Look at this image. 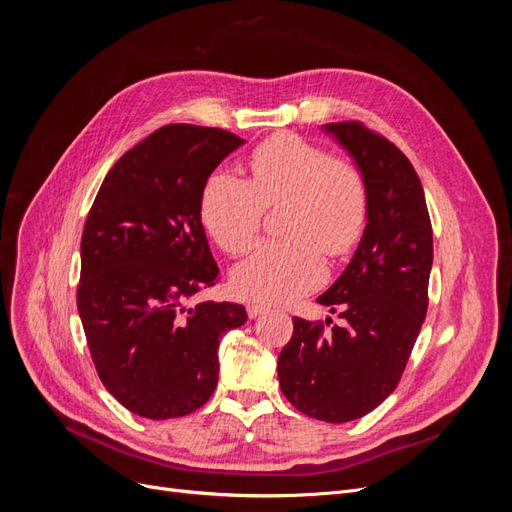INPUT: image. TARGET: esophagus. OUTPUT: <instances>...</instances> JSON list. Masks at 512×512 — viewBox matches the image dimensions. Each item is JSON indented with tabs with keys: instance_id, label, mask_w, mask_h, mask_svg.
I'll list each match as a JSON object with an SVG mask.
<instances>
[{
	"instance_id": "obj_1",
	"label": "esophagus",
	"mask_w": 512,
	"mask_h": 512,
	"mask_svg": "<svg viewBox=\"0 0 512 512\" xmlns=\"http://www.w3.org/2000/svg\"><path fill=\"white\" fill-rule=\"evenodd\" d=\"M267 309L269 307L260 305V303H247V314H250V318H258L262 314H267Z\"/></svg>"
}]
</instances>
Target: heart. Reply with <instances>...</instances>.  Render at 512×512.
<instances>
[{"mask_svg": "<svg viewBox=\"0 0 512 512\" xmlns=\"http://www.w3.org/2000/svg\"><path fill=\"white\" fill-rule=\"evenodd\" d=\"M250 179L215 170L200 192V220L228 254L252 247L262 207L286 200L284 239L265 241L232 271V288L252 303L277 305L322 280L320 247L329 256L350 252L367 220V185L359 168L333 160L320 145L277 134L247 158Z\"/></svg>", "mask_w": 512, "mask_h": 512, "instance_id": "1", "label": "heart"}]
</instances>
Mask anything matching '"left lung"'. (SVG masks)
Returning <instances> with one entry per match:
<instances>
[{
    "label": "left lung",
    "mask_w": 512,
    "mask_h": 512,
    "mask_svg": "<svg viewBox=\"0 0 512 512\" xmlns=\"http://www.w3.org/2000/svg\"><path fill=\"white\" fill-rule=\"evenodd\" d=\"M322 132L359 168L367 185V224L335 284L316 299L342 322L294 318L277 359L282 393L299 412L327 423L365 416L404 374L427 314L433 232L421 179L410 160L359 121Z\"/></svg>",
    "instance_id": "8db88e82"
}]
</instances>
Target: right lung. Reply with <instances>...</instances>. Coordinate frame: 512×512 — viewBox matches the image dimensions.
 <instances>
[{
	"mask_svg": "<svg viewBox=\"0 0 512 512\" xmlns=\"http://www.w3.org/2000/svg\"><path fill=\"white\" fill-rule=\"evenodd\" d=\"M245 141L173 123L108 170L81 239L76 305L96 371L123 408L164 421L207 404L220 339L247 320L237 303L188 301L218 280L200 192Z\"/></svg>",
	"mask_w": 512,
	"mask_h": 512,
	"instance_id": "1",
	"label": "right lung"
}]
</instances>
